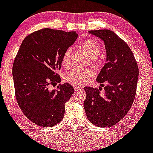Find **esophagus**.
Returning <instances> with one entry per match:
<instances>
[{
  "label": "esophagus",
  "instance_id": "1",
  "mask_svg": "<svg viewBox=\"0 0 153 153\" xmlns=\"http://www.w3.org/2000/svg\"><path fill=\"white\" fill-rule=\"evenodd\" d=\"M73 87H74V89H75V91H78V90L82 89L81 87L79 86V85H74Z\"/></svg>",
  "mask_w": 153,
  "mask_h": 153
}]
</instances>
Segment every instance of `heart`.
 Instances as JSON below:
<instances>
[{
	"instance_id": "heart-1",
	"label": "heart",
	"mask_w": 153,
	"mask_h": 153,
	"mask_svg": "<svg viewBox=\"0 0 153 153\" xmlns=\"http://www.w3.org/2000/svg\"><path fill=\"white\" fill-rule=\"evenodd\" d=\"M79 48L83 50L86 53L87 56L91 59L92 65L94 67H100L102 64V59L100 57L101 53L102 46L98 42L94 40H85L79 45ZM71 49L68 48L65 52L62 57V65L67 66L70 62ZM94 75V72L93 70L87 69L75 68L70 70L68 73L65 74V80L73 85L83 84L88 81L89 78Z\"/></svg>"
}]
</instances>
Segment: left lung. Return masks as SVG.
<instances>
[{
    "mask_svg": "<svg viewBox=\"0 0 153 153\" xmlns=\"http://www.w3.org/2000/svg\"><path fill=\"white\" fill-rule=\"evenodd\" d=\"M88 33L104 41L107 58L97 78L104 87L103 92H100L102 87L85 86L83 107L91 123L105 128L118 123L130 110L136 96L139 68L131 48L115 33L109 30ZM104 82L108 85H102Z\"/></svg>",
    "mask_w": 153,
    "mask_h": 153,
    "instance_id": "left-lung-1",
    "label": "left lung"
}]
</instances>
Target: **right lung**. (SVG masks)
Returning a JSON list of instances; mask_svg holds the SVG:
<instances>
[{
    "label": "right lung",
    "instance_id": "right-lung-1",
    "mask_svg": "<svg viewBox=\"0 0 153 153\" xmlns=\"http://www.w3.org/2000/svg\"><path fill=\"white\" fill-rule=\"evenodd\" d=\"M77 37L76 32L45 28L27 36L20 46L12 69L15 95L24 115L36 125L53 126L63 119L73 87L68 83L58 90L48 87L61 82L57 70Z\"/></svg>",
    "mask_w": 153,
    "mask_h": 153
}]
</instances>
